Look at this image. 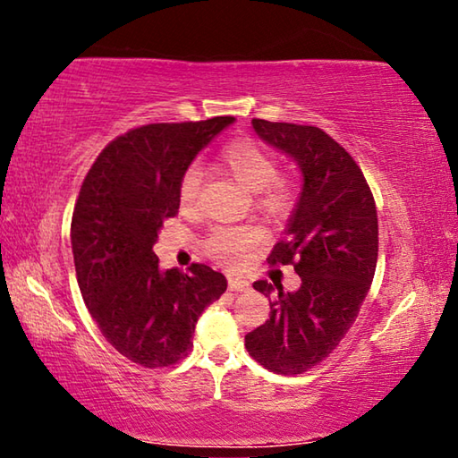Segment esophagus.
Returning <instances> with one entry per match:
<instances>
[{
    "mask_svg": "<svg viewBox=\"0 0 458 458\" xmlns=\"http://www.w3.org/2000/svg\"><path fill=\"white\" fill-rule=\"evenodd\" d=\"M228 289L230 291H248L250 289V283L244 281V278H228Z\"/></svg>",
    "mask_w": 458,
    "mask_h": 458,
    "instance_id": "obj_1",
    "label": "esophagus"
}]
</instances>
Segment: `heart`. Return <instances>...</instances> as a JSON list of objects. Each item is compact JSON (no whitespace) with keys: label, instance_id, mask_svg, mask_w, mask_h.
I'll return each instance as SVG.
<instances>
[{"label":"heart","instance_id":"heart-1","mask_svg":"<svg viewBox=\"0 0 458 458\" xmlns=\"http://www.w3.org/2000/svg\"><path fill=\"white\" fill-rule=\"evenodd\" d=\"M222 165L228 169L238 183L257 196L259 210L270 218H284L297 201V183L291 177L276 175L278 161L275 153L262 147L254 139H236L220 151ZM201 169L191 164L183 169L177 185V198L183 210L193 212L199 206ZM262 232L254 226H216L204 240L208 257L224 267L238 268L250 248L259 246Z\"/></svg>","mask_w":458,"mask_h":458}]
</instances>
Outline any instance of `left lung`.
<instances>
[{"label":"left lung","instance_id":"8db88e82","mask_svg":"<svg viewBox=\"0 0 458 458\" xmlns=\"http://www.w3.org/2000/svg\"><path fill=\"white\" fill-rule=\"evenodd\" d=\"M260 139L297 161L303 191L267 262L293 265L301 289L278 291L270 319L248 333L252 360L275 374L297 376L339 345L358 319L377 262V212L355 159L323 129L252 119ZM254 289L270 297L273 284Z\"/></svg>","mask_w":458,"mask_h":458}]
</instances>
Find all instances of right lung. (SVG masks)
Masks as SVG:
<instances>
[{"label":"right lung","mask_w":458,"mask_h":458,"mask_svg":"<svg viewBox=\"0 0 458 458\" xmlns=\"http://www.w3.org/2000/svg\"><path fill=\"white\" fill-rule=\"evenodd\" d=\"M234 117L151 123L113 139L81 185L71 238L84 303L100 333L143 368H169L191 350L198 317L226 278L193 262L159 270L153 244L180 210L177 185L198 151Z\"/></svg>","instance_id":"1"}]
</instances>
